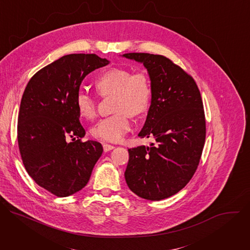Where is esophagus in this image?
<instances>
[{"label":"esophagus","mask_w":250,"mask_h":250,"mask_svg":"<svg viewBox=\"0 0 250 250\" xmlns=\"http://www.w3.org/2000/svg\"><path fill=\"white\" fill-rule=\"evenodd\" d=\"M103 148H104V152H108V151H110V150H113V149L115 148V146H112V145L104 144V145H103Z\"/></svg>","instance_id":"1"}]
</instances>
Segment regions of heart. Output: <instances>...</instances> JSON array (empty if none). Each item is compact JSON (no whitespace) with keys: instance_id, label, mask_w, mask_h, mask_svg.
Returning <instances> with one entry per match:
<instances>
[{"instance_id":"heart-1","label":"heart","mask_w":250,"mask_h":250,"mask_svg":"<svg viewBox=\"0 0 250 250\" xmlns=\"http://www.w3.org/2000/svg\"><path fill=\"white\" fill-rule=\"evenodd\" d=\"M96 88L103 97L114 95L113 110L116 114L99 121L92 128V135L100 140L118 142L130 128V117L146 114L150 105L152 90L146 73L131 74L125 68H111L102 73ZM76 106L80 116L92 120L97 114V101L86 91H79Z\"/></svg>"}]
</instances>
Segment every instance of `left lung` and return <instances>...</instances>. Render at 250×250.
<instances>
[{
	"label": "left lung",
	"instance_id": "8db88e82",
	"mask_svg": "<svg viewBox=\"0 0 250 250\" xmlns=\"http://www.w3.org/2000/svg\"><path fill=\"white\" fill-rule=\"evenodd\" d=\"M146 68L151 103L139 137H150L149 146L128 149L125 172L128 188L138 197L160 201L183 189L200 162L206 121L200 91L194 79L162 55L125 53Z\"/></svg>",
	"mask_w": 250,
	"mask_h": 250
}]
</instances>
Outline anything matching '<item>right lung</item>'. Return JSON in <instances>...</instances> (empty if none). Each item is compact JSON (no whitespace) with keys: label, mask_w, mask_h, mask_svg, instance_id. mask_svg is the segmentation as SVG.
I'll list each match as a JSON object with an SVG mask.
<instances>
[{"label":"right lung","mask_w":250,"mask_h":250,"mask_svg":"<svg viewBox=\"0 0 250 250\" xmlns=\"http://www.w3.org/2000/svg\"><path fill=\"white\" fill-rule=\"evenodd\" d=\"M108 64L96 54L64 55L35 73L23 92L18 118L22 163L35 183L57 197L82 190L103 153L100 142L79 139L85 129L76 96L83 79Z\"/></svg>","instance_id":"right-lung-1"}]
</instances>
